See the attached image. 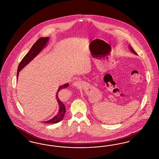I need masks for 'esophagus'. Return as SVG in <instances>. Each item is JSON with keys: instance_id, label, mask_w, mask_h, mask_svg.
<instances>
[{"instance_id": "1", "label": "esophagus", "mask_w": 159, "mask_h": 159, "mask_svg": "<svg viewBox=\"0 0 159 159\" xmlns=\"http://www.w3.org/2000/svg\"><path fill=\"white\" fill-rule=\"evenodd\" d=\"M73 85L75 87L77 88H80L82 87V86L83 85V83L82 81H80V80H77V81H75L73 83Z\"/></svg>"}]
</instances>
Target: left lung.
<instances>
[{"label":"left lung","instance_id":"1","mask_svg":"<svg viewBox=\"0 0 159 159\" xmlns=\"http://www.w3.org/2000/svg\"><path fill=\"white\" fill-rule=\"evenodd\" d=\"M129 49H130V51L132 52H133V53H134V54H135V55H137V53L135 52V51L133 49V48H132V46L130 45L129 46Z\"/></svg>","mask_w":159,"mask_h":159}]
</instances>
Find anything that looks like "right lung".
<instances>
[{
	"label": "right lung",
	"instance_id": "1",
	"mask_svg": "<svg viewBox=\"0 0 159 159\" xmlns=\"http://www.w3.org/2000/svg\"><path fill=\"white\" fill-rule=\"evenodd\" d=\"M49 38H41L39 39L37 42L33 45L31 47L30 50L29 52L27 53L25 57L23 58V60L20 62L18 70H17V77L16 79H18V76L19 75V72L23 69L24 67H25L30 61L33 60L38 54H39L40 52L45 48L46 46L47 45V43L49 41ZM68 83L64 84L62 86H60L58 88V89L57 92L56 94V98L57 100V102L59 105V111L57 114L54 116L52 119L47 120V121H43L44 123H58L59 121L62 120L63 119V117L64 116V114L66 113V107L64 104L61 101L60 99L58 98V92L62 90L64 88H66L68 86Z\"/></svg>",
	"mask_w": 159,
	"mask_h": 159
}]
</instances>
